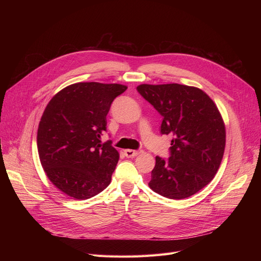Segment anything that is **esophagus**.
I'll use <instances>...</instances> for the list:
<instances>
[{
  "label": "esophagus",
  "instance_id": "34e87169",
  "mask_svg": "<svg viewBox=\"0 0 261 261\" xmlns=\"http://www.w3.org/2000/svg\"><path fill=\"white\" fill-rule=\"evenodd\" d=\"M142 153L141 150H132V149H126L125 150V155L127 158H134V156H138Z\"/></svg>",
  "mask_w": 261,
  "mask_h": 261
}]
</instances>
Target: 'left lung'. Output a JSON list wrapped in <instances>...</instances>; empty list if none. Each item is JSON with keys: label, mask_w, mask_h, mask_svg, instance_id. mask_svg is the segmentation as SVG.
Segmentation results:
<instances>
[{"label": "left lung", "mask_w": 261, "mask_h": 261, "mask_svg": "<svg viewBox=\"0 0 261 261\" xmlns=\"http://www.w3.org/2000/svg\"><path fill=\"white\" fill-rule=\"evenodd\" d=\"M138 91L163 116L162 134L173 136L169 160L155 158L149 187L168 199L195 195L214 179L223 159L226 132L220 111L196 87L143 84Z\"/></svg>", "instance_id": "left-lung-1"}]
</instances>
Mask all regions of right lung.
I'll list each match as a JSON object with an SVG mask.
<instances>
[{
  "mask_svg": "<svg viewBox=\"0 0 261 261\" xmlns=\"http://www.w3.org/2000/svg\"><path fill=\"white\" fill-rule=\"evenodd\" d=\"M127 86L77 82L59 91L41 116L37 147L49 181L76 200L90 199L109 186L119 153L100 139L112 101Z\"/></svg>",
  "mask_w": 261,
  "mask_h": 261,
  "instance_id": "1",
  "label": "right lung"
}]
</instances>
